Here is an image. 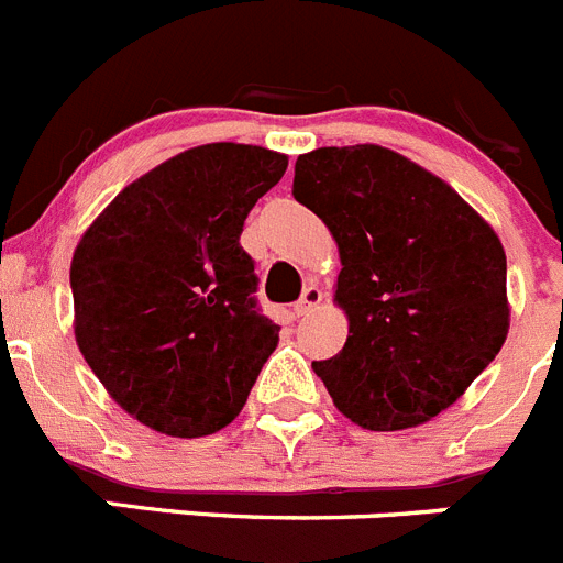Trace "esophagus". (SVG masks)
Here are the masks:
<instances>
[{"instance_id": "34e87169", "label": "esophagus", "mask_w": 563, "mask_h": 563, "mask_svg": "<svg viewBox=\"0 0 563 563\" xmlns=\"http://www.w3.org/2000/svg\"><path fill=\"white\" fill-rule=\"evenodd\" d=\"M321 301H324V290H321L318 285H307L292 310H296V316H310L312 310H318V307H321Z\"/></svg>"}]
</instances>
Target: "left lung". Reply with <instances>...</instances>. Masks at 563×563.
Segmentation results:
<instances>
[{"label": "left lung", "mask_w": 563, "mask_h": 563, "mask_svg": "<svg viewBox=\"0 0 563 563\" xmlns=\"http://www.w3.org/2000/svg\"><path fill=\"white\" fill-rule=\"evenodd\" d=\"M292 197L341 251L335 301L350 338L312 361L338 409L372 431L449 409L507 338V258L494 228L440 177L369 143L301 154Z\"/></svg>", "instance_id": "left-lung-1"}]
</instances>
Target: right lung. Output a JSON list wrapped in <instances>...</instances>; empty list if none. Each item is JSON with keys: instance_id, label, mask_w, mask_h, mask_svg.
<instances>
[{"instance_id": "obj_1", "label": "right lung", "mask_w": 563, "mask_h": 563, "mask_svg": "<svg viewBox=\"0 0 563 563\" xmlns=\"http://www.w3.org/2000/svg\"><path fill=\"white\" fill-rule=\"evenodd\" d=\"M285 168V154L262 146L188 148L123 188L78 242V350L148 429H225L276 350L278 324L258 310L256 262L239 236Z\"/></svg>"}]
</instances>
